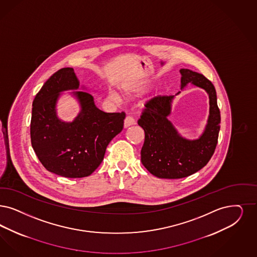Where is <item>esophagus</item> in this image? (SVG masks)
<instances>
[{
	"label": "esophagus",
	"mask_w": 257,
	"mask_h": 257,
	"mask_svg": "<svg viewBox=\"0 0 257 257\" xmlns=\"http://www.w3.org/2000/svg\"><path fill=\"white\" fill-rule=\"evenodd\" d=\"M135 124V119L133 116H126L124 119V127H128L131 125Z\"/></svg>",
	"instance_id": "1"
}]
</instances>
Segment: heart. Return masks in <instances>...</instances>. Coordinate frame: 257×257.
<instances>
[{"mask_svg":"<svg viewBox=\"0 0 257 257\" xmlns=\"http://www.w3.org/2000/svg\"><path fill=\"white\" fill-rule=\"evenodd\" d=\"M109 97H110V99H112V100H116V99H117V96L115 95L114 93H111V94L109 95Z\"/></svg>","mask_w":257,"mask_h":257,"instance_id":"obj_1","label":"heart"}]
</instances>
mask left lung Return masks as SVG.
Segmentation results:
<instances>
[{
  "label": "left lung",
  "instance_id": "1",
  "mask_svg": "<svg viewBox=\"0 0 257 257\" xmlns=\"http://www.w3.org/2000/svg\"><path fill=\"white\" fill-rule=\"evenodd\" d=\"M180 72L181 88L191 82L209 93V121L199 139L186 140L167 118L173 96L157 95L146 102L138 120L145 132L141 161L159 178L179 179L200 171L210 160L218 142L221 117L214 86L204 75L190 69L182 68Z\"/></svg>",
  "mask_w": 257,
  "mask_h": 257
}]
</instances>
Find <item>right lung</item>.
<instances>
[{
  "label": "right lung",
  "instance_id": "right-lung-1",
  "mask_svg": "<svg viewBox=\"0 0 257 257\" xmlns=\"http://www.w3.org/2000/svg\"><path fill=\"white\" fill-rule=\"evenodd\" d=\"M78 87L74 69L61 68L42 86L32 104V148L48 171L67 178L86 177L95 171L107 145L122 132L125 118L124 111L100 110L89 93L77 91L82 111L72 123L61 122L55 113L59 92Z\"/></svg>",
  "mask_w": 257,
  "mask_h": 257
}]
</instances>
